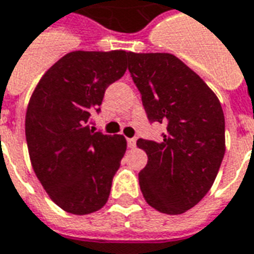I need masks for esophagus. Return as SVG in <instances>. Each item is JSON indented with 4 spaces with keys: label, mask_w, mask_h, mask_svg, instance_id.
Here are the masks:
<instances>
[{
    "label": "esophagus",
    "mask_w": 254,
    "mask_h": 254,
    "mask_svg": "<svg viewBox=\"0 0 254 254\" xmlns=\"http://www.w3.org/2000/svg\"><path fill=\"white\" fill-rule=\"evenodd\" d=\"M127 147L129 148H134L136 147V139H127Z\"/></svg>",
    "instance_id": "obj_1"
}]
</instances>
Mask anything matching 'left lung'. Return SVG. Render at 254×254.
Returning <instances> with one entry per match:
<instances>
[{
  "label": "left lung",
  "mask_w": 254,
  "mask_h": 254,
  "mask_svg": "<svg viewBox=\"0 0 254 254\" xmlns=\"http://www.w3.org/2000/svg\"><path fill=\"white\" fill-rule=\"evenodd\" d=\"M129 71L147 117L166 125L161 141L139 139L148 161L139 173L145 202L158 212L182 214L212 189L226 152L219 97L172 53H129Z\"/></svg>",
  "instance_id": "8db88e82"
}]
</instances>
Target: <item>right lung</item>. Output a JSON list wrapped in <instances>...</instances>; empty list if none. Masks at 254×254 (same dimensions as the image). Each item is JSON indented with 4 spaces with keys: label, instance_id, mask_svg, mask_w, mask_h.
Wrapping results in <instances>:
<instances>
[{
    "label": "right lung",
    "instance_id": "1",
    "mask_svg": "<svg viewBox=\"0 0 254 254\" xmlns=\"http://www.w3.org/2000/svg\"><path fill=\"white\" fill-rule=\"evenodd\" d=\"M127 51H74L48 70L30 97L26 140L31 166L49 198L72 214H89L109 199L127 151L122 134L89 127L110 84L127 71Z\"/></svg>",
    "mask_w": 254,
    "mask_h": 254
}]
</instances>
